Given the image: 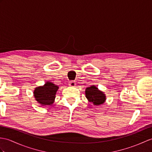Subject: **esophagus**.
<instances>
[{"instance_id":"obj_1","label":"esophagus","mask_w":152,"mask_h":152,"mask_svg":"<svg viewBox=\"0 0 152 152\" xmlns=\"http://www.w3.org/2000/svg\"><path fill=\"white\" fill-rule=\"evenodd\" d=\"M69 84V86L70 87H75L76 86V83L75 82H73V81H70Z\"/></svg>"}]
</instances>
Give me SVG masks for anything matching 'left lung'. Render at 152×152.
I'll use <instances>...</instances> for the list:
<instances>
[{"instance_id": "8db88e82", "label": "left lung", "mask_w": 152, "mask_h": 152, "mask_svg": "<svg viewBox=\"0 0 152 152\" xmlns=\"http://www.w3.org/2000/svg\"><path fill=\"white\" fill-rule=\"evenodd\" d=\"M86 97L89 102L94 105H100L106 100L105 94L95 86H91L86 89Z\"/></svg>"}]
</instances>
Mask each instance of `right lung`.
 <instances>
[{
	"label": "right lung",
	"mask_w": 152,
	"mask_h": 152,
	"mask_svg": "<svg viewBox=\"0 0 152 152\" xmlns=\"http://www.w3.org/2000/svg\"><path fill=\"white\" fill-rule=\"evenodd\" d=\"M58 89V86L48 81L43 86L35 88L34 96L37 103L42 106L52 105L55 101L56 94Z\"/></svg>",
	"instance_id": "1"
}]
</instances>
